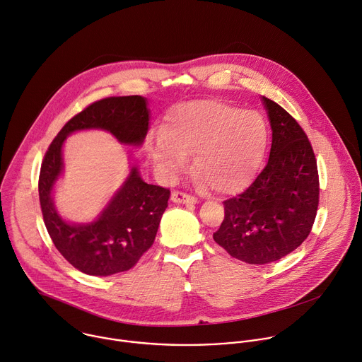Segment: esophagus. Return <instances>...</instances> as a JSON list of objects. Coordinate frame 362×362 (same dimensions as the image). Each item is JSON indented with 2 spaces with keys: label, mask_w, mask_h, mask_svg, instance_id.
<instances>
[{
  "label": "esophagus",
  "mask_w": 362,
  "mask_h": 362,
  "mask_svg": "<svg viewBox=\"0 0 362 362\" xmlns=\"http://www.w3.org/2000/svg\"><path fill=\"white\" fill-rule=\"evenodd\" d=\"M171 199H173V202H178V204H195L197 202L195 197H191L182 191H173Z\"/></svg>",
  "instance_id": "obj_1"
}]
</instances>
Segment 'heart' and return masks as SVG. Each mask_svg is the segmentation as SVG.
Listing matches in <instances>:
<instances>
[{
	"label": "heart",
	"instance_id": "b5f03b06",
	"mask_svg": "<svg viewBox=\"0 0 362 362\" xmlns=\"http://www.w3.org/2000/svg\"><path fill=\"white\" fill-rule=\"evenodd\" d=\"M264 117L218 100L175 105L165 117L163 135L148 148L150 157L174 177L192 156L199 188L231 194L254 178L267 150Z\"/></svg>",
	"mask_w": 362,
	"mask_h": 362
}]
</instances>
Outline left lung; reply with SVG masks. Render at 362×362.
Returning a JSON list of instances; mask_svg holds the SVG:
<instances>
[{
	"instance_id": "obj_1",
	"label": "left lung",
	"mask_w": 362,
	"mask_h": 362,
	"mask_svg": "<svg viewBox=\"0 0 362 362\" xmlns=\"http://www.w3.org/2000/svg\"><path fill=\"white\" fill-rule=\"evenodd\" d=\"M272 144L267 165L241 194L224 201V221L214 241L247 264H269L310 235L320 202V178L311 142L281 105L262 97Z\"/></svg>"
}]
</instances>
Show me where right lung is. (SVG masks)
<instances>
[{"mask_svg":"<svg viewBox=\"0 0 362 362\" xmlns=\"http://www.w3.org/2000/svg\"><path fill=\"white\" fill-rule=\"evenodd\" d=\"M148 115L146 98L139 95L103 98L72 117L44 156L38 178L44 224L59 254L84 274L108 276L131 269L154 244L170 189L144 182L132 167L124 187L97 221L87 226L66 224L51 199L52 185L62 170V142L74 131L101 128L119 142L139 146L148 131Z\"/></svg>","mask_w":362,"mask_h":362,"instance_id":"right-lung-1","label":"right lung"}]
</instances>
